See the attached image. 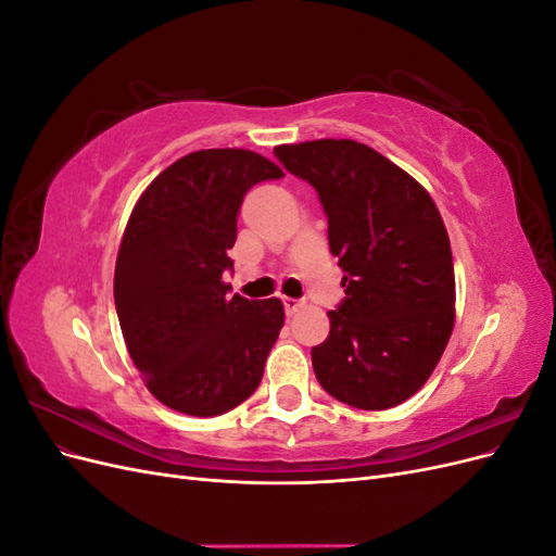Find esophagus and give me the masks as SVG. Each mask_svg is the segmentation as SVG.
Listing matches in <instances>:
<instances>
[{
    "label": "esophagus",
    "mask_w": 556,
    "mask_h": 556,
    "mask_svg": "<svg viewBox=\"0 0 556 556\" xmlns=\"http://www.w3.org/2000/svg\"><path fill=\"white\" fill-rule=\"evenodd\" d=\"M282 306H285V313L288 315H294V313H299L301 311V301L299 299H290V296H282Z\"/></svg>",
    "instance_id": "1"
}]
</instances>
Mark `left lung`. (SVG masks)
<instances>
[{"mask_svg": "<svg viewBox=\"0 0 556 556\" xmlns=\"http://www.w3.org/2000/svg\"><path fill=\"white\" fill-rule=\"evenodd\" d=\"M274 155L315 188L345 271L329 336L311 350L315 378L352 408H394L429 380L454 325L441 213L422 185L364 143L323 139Z\"/></svg>", "mask_w": 556, "mask_h": 556, "instance_id": "left-lung-1", "label": "left lung"}]
</instances>
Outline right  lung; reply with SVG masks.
I'll return each instance as SVG.
<instances>
[{
	"label": "right lung",
	"mask_w": 556,
	"mask_h": 556,
	"mask_svg": "<svg viewBox=\"0 0 556 556\" xmlns=\"http://www.w3.org/2000/svg\"><path fill=\"white\" fill-rule=\"evenodd\" d=\"M285 174L237 148L197 150L148 185L115 262V311L134 366L164 406L194 417L257 390L285 323L278 299L229 296L227 250L252 185Z\"/></svg>",
	"instance_id": "right-lung-1"
}]
</instances>
